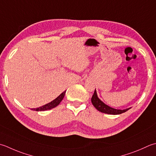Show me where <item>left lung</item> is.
I'll return each instance as SVG.
<instances>
[{"label": "left lung", "mask_w": 156, "mask_h": 156, "mask_svg": "<svg viewBox=\"0 0 156 156\" xmlns=\"http://www.w3.org/2000/svg\"><path fill=\"white\" fill-rule=\"evenodd\" d=\"M91 102H92L93 106L97 109V110L108 114H112V115L121 114H122V113L126 112V111L129 110V109L131 108H130L125 109H117L111 108V107L105 104L104 103L101 101L99 99V97H97L96 89L94 90L93 95L92 97V98H91Z\"/></svg>", "instance_id": "8db88e82"}]
</instances>
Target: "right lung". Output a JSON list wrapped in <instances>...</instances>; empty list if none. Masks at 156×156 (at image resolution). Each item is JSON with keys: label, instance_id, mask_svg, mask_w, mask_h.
Returning <instances> with one entry per match:
<instances>
[{"label": "right lung", "instance_id": "add662e5", "mask_svg": "<svg viewBox=\"0 0 156 156\" xmlns=\"http://www.w3.org/2000/svg\"><path fill=\"white\" fill-rule=\"evenodd\" d=\"M66 92V90L63 91V92L62 94H61L59 96H58L55 99H54L53 101H52L51 102L47 103V104H46L44 105H42L41 107H40V108H34V109H32V110L39 112V111L48 110V109H53L54 108H55V107L59 105V103H60V102L63 100L64 96H65Z\"/></svg>", "mask_w": 156, "mask_h": 156}]
</instances>
